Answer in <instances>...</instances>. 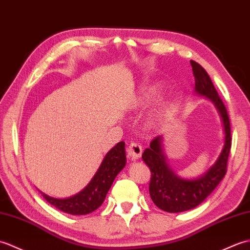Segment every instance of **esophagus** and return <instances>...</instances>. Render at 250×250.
Returning a JSON list of instances; mask_svg holds the SVG:
<instances>
[{
  "instance_id": "1",
  "label": "esophagus",
  "mask_w": 250,
  "mask_h": 250,
  "mask_svg": "<svg viewBox=\"0 0 250 250\" xmlns=\"http://www.w3.org/2000/svg\"><path fill=\"white\" fill-rule=\"evenodd\" d=\"M142 155V146L138 141H131L128 146V156L131 159H137Z\"/></svg>"
}]
</instances>
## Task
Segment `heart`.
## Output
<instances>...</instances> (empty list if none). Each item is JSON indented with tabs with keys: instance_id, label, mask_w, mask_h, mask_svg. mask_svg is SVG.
Here are the masks:
<instances>
[{
	"instance_id": "b5f03b06",
	"label": "heart",
	"mask_w": 250,
	"mask_h": 250,
	"mask_svg": "<svg viewBox=\"0 0 250 250\" xmlns=\"http://www.w3.org/2000/svg\"><path fill=\"white\" fill-rule=\"evenodd\" d=\"M159 93H160V87L158 85L152 84V85L146 86L142 91L139 98L137 99V102H136L137 106H146V104L154 102L155 99H156V97L159 95ZM159 115H160L159 113L154 114L152 116L151 121H149V123H151V124L157 123V122L159 121Z\"/></svg>"
}]
</instances>
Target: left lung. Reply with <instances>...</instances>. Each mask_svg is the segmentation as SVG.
Returning a JSON list of instances; mask_svg holds the SVG:
<instances>
[{
    "label": "left lung",
    "mask_w": 250,
    "mask_h": 250,
    "mask_svg": "<svg viewBox=\"0 0 250 250\" xmlns=\"http://www.w3.org/2000/svg\"><path fill=\"white\" fill-rule=\"evenodd\" d=\"M196 92L207 96L219 111L225 128V146L217 162L203 176L196 180H183L176 176L167 164L162 146V136L155 137L149 147L144 149L143 162L151 171L149 196L157 208L169 213L191 209L210 195L227 173V165L231 149V127L228 112L209 76L200 64L190 61Z\"/></svg>",
    "instance_id": "obj_1"
}]
</instances>
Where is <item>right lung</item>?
<instances>
[{
    "mask_svg": "<svg viewBox=\"0 0 250 250\" xmlns=\"http://www.w3.org/2000/svg\"><path fill=\"white\" fill-rule=\"evenodd\" d=\"M125 143L122 141L110 149L88 185L67 199H55L42 193L53 207L71 215H85L97 209L104 201L111 185L119 172L125 167Z\"/></svg>",
    "mask_w": 250,
    "mask_h": 250,
    "instance_id": "obj_1",
    "label": "right lung"
}]
</instances>
